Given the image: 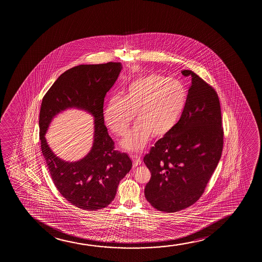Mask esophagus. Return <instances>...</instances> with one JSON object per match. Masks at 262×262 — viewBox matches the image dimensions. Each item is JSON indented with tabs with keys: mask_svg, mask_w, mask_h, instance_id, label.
I'll use <instances>...</instances> for the list:
<instances>
[{
	"mask_svg": "<svg viewBox=\"0 0 262 262\" xmlns=\"http://www.w3.org/2000/svg\"><path fill=\"white\" fill-rule=\"evenodd\" d=\"M130 158L133 159V165H134V166L140 165V164H141V162H142L140 156H138V155L132 154L130 155Z\"/></svg>",
	"mask_w": 262,
	"mask_h": 262,
	"instance_id": "34e87169",
	"label": "esophagus"
}]
</instances>
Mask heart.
<instances>
[{"instance_id":"b5f03b06","label":"heart","mask_w":262,"mask_h":262,"mask_svg":"<svg viewBox=\"0 0 262 262\" xmlns=\"http://www.w3.org/2000/svg\"><path fill=\"white\" fill-rule=\"evenodd\" d=\"M188 103V90L182 81L158 73L133 79L122 97H112L105 104L104 120L117 136L125 134L136 113L133 129L122 140V146L137 152L147 145L152 133L161 137L179 122Z\"/></svg>"}]
</instances>
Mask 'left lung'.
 Masks as SVG:
<instances>
[{
  "mask_svg": "<svg viewBox=\"0 0 262 262\" xmlns=\"http://www.w3.org/2000/svg\"><path fill=\"white\" fill-rule=\"evenodd\" d=\"M188 103L176 127L158 140L144 163L151 172L145 197L159 211L177 212L204 192L222 155L224 130L215 90L190 70Z\"/></svg>",
  "mask_w": 262,
  "mask_h": 262,
  "instance_id": "1",
  "label": "left lung"
}]
</instances>
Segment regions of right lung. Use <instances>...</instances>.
I'll use <instances>...</instances> for the list:
<instances>
[{
	"instance_id": "obj_1",
	"label": "right lung",
	"mask_w": 262,
	"mask_h": 262,
	"mask_svg": "<svg viewBox=\"0 0 262 262\" xmlns=\"http://www.w3.org/2000/svg\"><path fill=\"white\" fill-rule=\"evenodd\" d=\"M121 62L79 65L63 72L45 95L39 115L41 149L59 192L77 208L97 210L114 201L120 181L133 162L115 149L104 125V100L122 71ZM86 110L94 115V142L90 153L79 162H66L47 145L44 134L54 116L68 107Z\"/></svg>"
}]
</instances>
